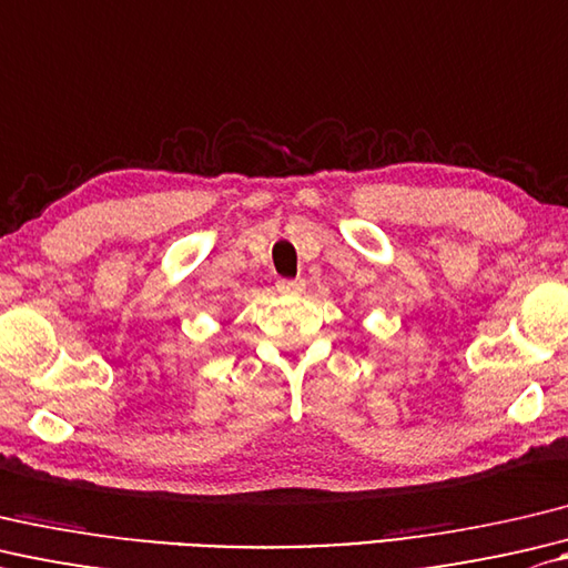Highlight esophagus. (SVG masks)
<instances>
[{"instance_id":"esophagus-1","label":"esophagus","mask_w":568,"mask_h":568,"mask_svg":"<svg viewBox=\"0 0 568 568\" xmlns=\"http://www.w3.org/2000/svg\"><path fill=\"white\" fill-rule=\"evenodd\" d=\"M304 286H306L304 280H280V282H276V292L301 294V292H304Z\"/></svg>"}]
</instances>
